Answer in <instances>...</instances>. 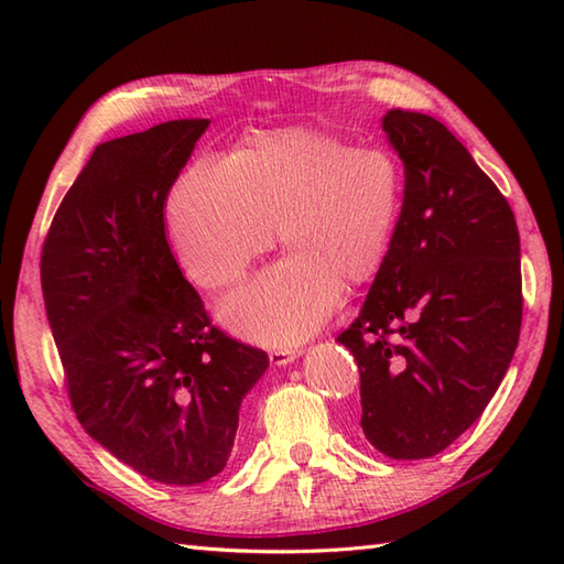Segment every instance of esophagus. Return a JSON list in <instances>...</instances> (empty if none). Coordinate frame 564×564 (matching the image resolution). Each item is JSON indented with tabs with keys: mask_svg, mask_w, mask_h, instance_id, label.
I'll list each match as a JSON object with an SVG mask.
<instances>
[{
	"mask_svg": "<svg viewBox=\"0 0 564 564\" xmlns=\"http://www.w3.org/2000/svg\"><path fill=\"white\" fill-rule=\"evenodd\" d=\"M297 356H301V351L297 349H273V351H269V361L273 366H289L295 361Z\"/></svg>",
	"mask_w": 564,
	"mask_h": 564,
	"instance_id": "34e87169",
	"label": "esophagus"
}]
</instances>
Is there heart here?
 <instances>
[{"mask_svg": "<svg viewBox=\"0 0 564 564\" xmlns=\"http://www.w3.org/2000/svg\"><path fill=\"white\" fill-rule=\"evenodd\" d=\"M402 194L390 150L283 128L247 138L227 162L191 164L166 200V225L184 271L210 293L242 283L275 230L289 254L230 297L223 317L251 341L285 346L317 332L341 291L380 271Z\"/></svg>", "mask_w": 564, "mask_h": 564, "instance_id": "heart-1", "label": "heart"}]
</instances>
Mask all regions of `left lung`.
<instances>
[{
  "instance_id": "obj_1",
  "label": "left lung",
  "mask_w": 564,
  "mask_h": 564,
  "mask_svg": "<svg viewBox=\"0 0 564 564\" xmlns=\"http://www.w3.org/2000/svg\"><path fill=\"white\" fill-rule=\"evenodd\" d=\"M404 162L392 245L337 341L361 373V429L394 460L448 448L485 412L517 351L521 242L509 200L436 118L390 109Z\"/></svg>"
}]
</instances>
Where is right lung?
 Segmentation results:
<instances>
[{
  "label": "right lung",
  "instance_id": "obj_1",
  "mask_svg": "<svg viewBox=\"0 0 564 564\" xmlns=\"http://www.w3.org/2000/svg\"><path fill=\"white\" fill-rule=\"evenodd\" d=\"M206 118L91 152L45 235L41 285L84 431L154 482L210 480L267 351L213 325L172 254L164 206Z\"/></svg>",
  "mask_w": 564,
  "mask_h": 564
}]
</instances>
